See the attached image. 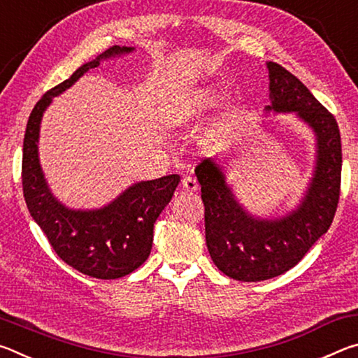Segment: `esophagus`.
I'll return each instance as SVG.
<instances>
[{
    "instance_id": "1",
    "label": "esophagus",
    "mask_w": 358,
    "mask_h": 358,
    "mask_svg": "<svg viewBox=\"0 0 358 358\" xmlns=\"http://www.w3.org/2000/svg\"><path fill=\"white\" fill-rule=\"evenodd\" d=\"M181 186H183V189L186 192H196L199 189L197 180L192 178V177H185L183 181H181Z\"/></svg>"
}]
</instances>
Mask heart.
<instances>
[{"label":"heart","instance_id":"obj_1","mask_svg":"<svg viewBox=\"0 0 358 358\" xmlns=\"http://www.w3.org/2000/svg\"><path fill=\"white\" fill-rule=\"evenodd\" d=\"M220 90L213 85H203L180 94L171 106L166 108V121L169 124L181 126L202 117L217 106Z\"/></svg>","mask_w":358,"mask_h":358}]
</instances>
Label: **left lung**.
Wrapping results in <instances>:
<instances>
[{"label": "left lung", "instance_id": "obj_1", "mask_svg": "<svg viewBox=\"0 0 358 358\" xmlns=\"http://www.w3.org/2000/svg\"><path fill=\"white\" fill-rule=\"evenodd\" d=\"M270 106L294 113L313 131L316 162L299 205L278 217H260L238 202L224 167L213 157L196 167L205 207V240L215 265L237 281L256 282L292 268L331 226L341 185V137L333 115L294 74L266 63Z\"/></svg>", "mask_w": 358, "mask_h": 358}]
</instances>
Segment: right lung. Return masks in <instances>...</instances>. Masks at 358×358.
<instances>
[{"instance_id": "obj_1", "label": "right lung", "mask_w": 358, "mask_h": 358, "mask_svg": "<svg viewBox=\"0 0 358 358\" xmlns=\"http://www.w3.org/2000/svg\"><path fill=\"white\" fill-rule=\"evenodd\" d=\"M131 52H134V47L107 48L92 62L82 64L68 80L47 92L29 115L23 138L22 183L29 215L63 262L98 280H117L129 275L148 259L155 222L171 202L180 175L138 181L101 208H69L53 196L42 172L41 121L53 98L71 88L85 72L98 68L106 59Z\"/></svg>"}]
</instances>
